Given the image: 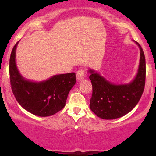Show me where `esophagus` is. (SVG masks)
Instances as JSON below:
<instances>
[{
    "instance_id": "esophagus-1",
    "label": "esophagus",
    "mask_w": 156,
    "mask_h": 156,
    "mask_svg": "<svg viewBox=\"0 0 156 156\" xmlns=\"http://www.w3.org/2000/svg\"><path fill=\"white\" fill-rule=\"evenodd\" d=\"M76 78L78 81L83 80L84 79V78H85V73H84V71L82 70V69L78 71L76 73Z\"/></svg>"
}]
</instances>
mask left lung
<instances>
[{
    "label": "left lung",
    "instance_id": "1",
    "mask_svg": "<svg viewBox=\"0 0 156 156\" xmlns=\"http://www.w3.org/2000/svg\"><path fill=\"white\" fill-rule=\"evenodd\" d=\"M140 49V62L136 78L128 84H114L98 73L89 69L92 84L90 109L98 117L114 119L123 117L136 105L144 92L146 78V63L144 51Z\"/></svg>",
    "mask_w": 156,
    "mask_h": 156
}]
</instances>
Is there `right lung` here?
<instances>
[{
	"mask_svg": "<svg viewBox=\"0 0 156 156\" xmlns=\"http://www.w3.org/2000/svg\"><path fill=\"white\" fill-rule=\"evenodd\" d=\"M14 46L9 59V76L12 90L19 104L28 112L39 117L55 114L65 106L70 89L76 84V73L55 75L41 82L25 79L17 69Z\"/></svg>",
	"mask_w": 156,
	"mask_h": 156,
	"instance_id": "obj_1",
	"label": "right lung"
}]
</instances>
